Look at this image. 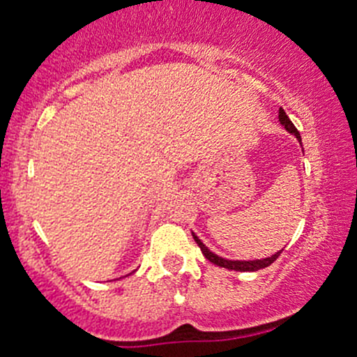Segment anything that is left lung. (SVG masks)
<instances>
[{"label":"left lung","instance_id":"8db88e82","mask_svg":"<svg viewBox=\"0 0 357 357\" xmlns=\"http://www.w3.org/2000/svg\"><path fill=\"white\" fill-rule=\"evenodd\" d=\"M278 119H280V123H282V125H284L285 128H287V132L294 133L296 139H298V141L301 142V135H299L298 128H296V126L292 125V121H291V119H289V116L285 114V111L282 107H280V111H278ZM194 239H195V243H197V245H199V248H201L202 255H204V257L208 259L209 262H213V264L220 266V268L234 269V271H259V269L268 268L269 264H273V262H275L276 259H278V255L282 254V250H280V252H276L275 255H271V257H268V259H262V261H227V259H222V257H218V255L213 254V252H209V250L206 248L204 245H202V241L195 234H194Z\"/></svg>","mask_w":357,"mask_h":357}]
</instances>
